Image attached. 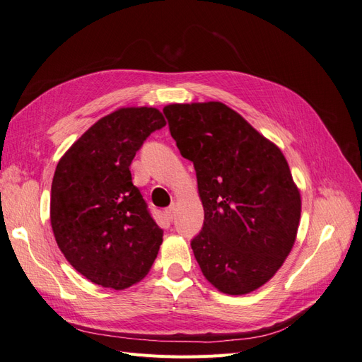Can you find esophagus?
Wrapping results in <instances>:
<instances>
[{
  "label": "esophagus",
  "mask_w": 362,
  "mask_h": 362,
  "mask_svg": "<svg viewBox=\"0 0 362 362\" xmlns=\"http://www.w3.org/2000/svg\"><path fill=\"white\" fill-rule=\"evenodd\" d=\"M175 214H177V204L172 202V204L166 208V216L170 218V221H173Z\"/></svg>",
  "instance_id": "34e87169"
}]
</instances>
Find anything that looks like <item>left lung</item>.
<instances>
[{
  "label": "left lung",
  "instance_id": "left-lung-1",
  "mask_svg": "<svg viewBox=\"0 0 362 362\" xmlns=\"http://www.w3.org/2000/svg\"><path fill=\"white\" fill-rule=\"evenodd\" d=\"M163 113L198 178L205 216L190 245L204 276L226 294L257 290L298 234L300 194L286 157L222 103L170 104Z\"/></svg>",
  "mask_w": 362,
  "mask_h": 362
}]
</instances>
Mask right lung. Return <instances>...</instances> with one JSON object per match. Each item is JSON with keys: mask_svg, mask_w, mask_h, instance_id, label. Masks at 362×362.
<instances>
[{"mask_svg": "<svg viewBox=\"0 0 362 362\" xmlns=\"http://www.w3.org/2000/svg\"><path fill=\"white\" fill-rule=\"evenodd\" d=\"M164 125L157 108H119L87 129L57 164L54 237L71 266L98 286L131 287L158 254L163 229L133 184L129 164Z\"/></svg>", "mask_w": 362, "mask_h": 362, "instance_id": "obj_1", "label": "right lung"}]
</instances>
